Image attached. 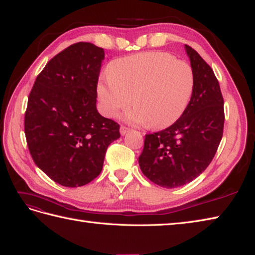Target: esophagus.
<instances>
[{
  "label": "esophagus",
  "mask_w": 255,
  "mask_h": 255,
  "mask_svg": "<svg viewBox=\"0 0 255 255\" xmlns=\"http://www.w3.org/2000/svg\"><path fill=\"white\" fill-rule=\"evenodd\" d=\"M128 131H130V128H128V127H126V126H121V133L123 134H126Z\"/></svg>",
  "instance_id": "obj_1"
}]
</instances>
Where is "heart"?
<instances>
[{"instance_id": "b5f03b06", "label": "heart", "mask_w": 255, "mask_h": 255, "mask_svg": "<svg viewBox=\"0 0 255 255\" xmlns=\"http://www.w3.org/2000/svg\"><path fill=\"white\" fill-rule=\"evenodd\" d=\"M194 88L193 69L164 52H144L119 58L108 69V78L97 93L108 117L132 104L127 115L132 124L160 129L176 123L186 111Z\"/></svg>"}]
</instances>
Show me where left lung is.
I'll return each instance as SVG.
<instances>
[{"label": "left lung", "instance_id": "1", "mask_svg": "<svg viewBox=\"0 0 255 255\" xmlns=\"http://www.w3.org/2000/svg\"><path fill=\"white\" fill-rule=\"evenodd\" d=\"M194 88L186 111L163 130L144 136L139 166L149 180L163 188L181 187L206 170L222 139L223 97L212 68L186 45Z\"/></svg>", "mask_w": 255, "mask_h": 255}]
</instances>
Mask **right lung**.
<instances>
[{"mask_svg": "<svg viewBox=\"0 0 255 255\" xmlns=\"http://www.w3.org/2000/svg\"><path fill=\"white\" fill-rule=\"evenodd\" d=\"M104 48L75 43L49 61L35 79L24 131L35 164L53 181L76 188L101 173L119 125L96 109Z\"/></svg>", "mask_w": 255, "mask_h": 255, "instance_id": "add662e5", "label": "right lung"}]
</instances>
